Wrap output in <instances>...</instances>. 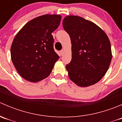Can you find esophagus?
<instances>
[{
	"mask_svg": "<svg viewBox=\"0 0 122 122\" xmlns=\"http://www.w3.org/2000/svg\"><path fill=\"white\" fill-rule=\"evenodd\" d=\"M63 54H64V50H62L61 51H60V55L62 56V55H63Z\"/></svg>",
	"mask_w": 122,
	"mask_h": 122,
	"instance_id": "obj_1",
	"label": "esophagus"
}]
</instances>
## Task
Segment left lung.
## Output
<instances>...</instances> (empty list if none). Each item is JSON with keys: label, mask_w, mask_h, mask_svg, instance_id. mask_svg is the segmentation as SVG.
I'll return each instance as SVG.
<instances>
[{"label": "left lung", "mask_w": 122, "mask_h": 122, "mask_svg": "<svg viewBox=\"0 0 122 122\" xmlns=\"http://www.w3.org/2000/svg\"><path fill=\"white\" fill-rule=\"evenodd\" d=\"M71 39L72 58L66 65L68 76L80 87L99 82L105 75L111 62V44L100 27L77 16H67L62 21Z\"/></svg>", "instance_id": "1"}]
</instances>
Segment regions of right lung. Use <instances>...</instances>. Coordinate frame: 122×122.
<instances>
[{
  "mask_svg": "<svg viewBox=\"0 0 122 122\" xmlns=\"http://www.w3.org/2000/svg\"><path fill=\"white\" fill-rule=\"evenodd\" d=\"M59 15H44L28 22L16 34L11 59L18 73L30 82L46 78L60 56L54 51L52 32L59 26Z\"/></svg>",
  "mask_w": 122,
  "mask_h": 122,
  "instance_id": "add662e5",
  "label": "right lung"
}]
</instances>
